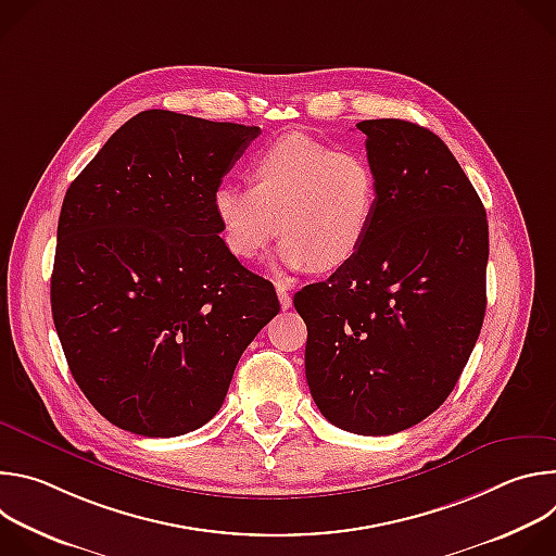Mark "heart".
<instances>
[{"label":"heart","instance_id":"b5f03b06","mask_svg":"<svg viewBox=\"0 0 556 556\" xmlns=\"http://www.w3.org/2000/svg\"><path fill=\"white\" fill-rule=\"evenodd\" d=\"M339 208L334 206V200L332 198H324L321 200V213L328 217V215H332V213H337Z\"/></svg>","mask_w":556,"mask_h":556}]
</instances>
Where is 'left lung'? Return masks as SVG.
Returning <instances> with one entry per match:
<instances>
[{"instance_id":"obj_1","label":"left lung","mask_w":556,"mask_h":556,"mask_svg":"<svg viewBox=\"0 0 556 556\" xmlns=\"http://www.w3.org/2000/svg\"><path fill=\"white\" fill-rule=\"evenodd\" d=\"M260 134L147 110L63 198L54 328L76 384L125 431L176 438L204 427L242 352L279 312L273 283L226 249L215 200Z\"/></svg>"}]
</instances>
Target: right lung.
Segmentation results:
<instances>
[{"label": "right lung", "instance_id": "add662e5", "mask_svg": "<svg viewBox=\"0 0 556 556\" xmlns=\"http://www.w3.org/2000/svg\"><path fill=\"white\" fill-rule=\"evenodd\" d=\"M356 129L376 198L352 257L294 307L316 407L339 429L389 435L448 399L480 337L489 222L435 134L399 118Z\"/></svg>", "mask_w": 556, "mask_h": 556}]
</instances>
